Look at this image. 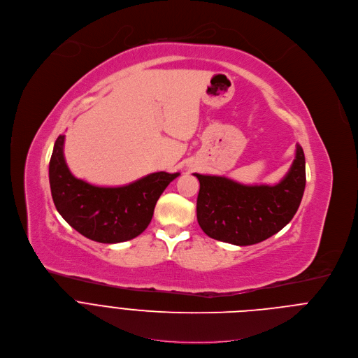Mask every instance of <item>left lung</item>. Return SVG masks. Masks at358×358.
<instances>
[{
  "mask_svg": "<svg viewBox=\"0 0 358 358\" xmlns=\"http://www.w3.org/2000/svg\"><path fill=\"white\" fill-rule=\"evenodd\" d=\"M199 180L196 217L210 238L234 245L258 244L280 231L296 215L306 189V157L296 159L276 185H244L220 176L194 174Z\"/></svg>",
  "mask_w": 358,
  "mask_h": 358,
  "instance_id": "1",
  "label": "left lung"
}]
</instances>
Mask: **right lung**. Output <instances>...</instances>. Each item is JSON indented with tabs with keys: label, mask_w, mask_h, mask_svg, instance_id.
Returning <instances> with one entry per match:
<instances>
[{
	"label": "right lung",
	"mask_w": 358,
	"mask_h": 358,
	"mask_svg": "<svg viewBox=\"0 0 358 358\" xmlns=\"http://www.w3.org/2000/svg\"><path fill=\"white\" fill-rule=\"evenodd\" d=\"M64 135L54 143L48 166L54 205L64 220L89 240L115 244L138 237L155 206L180 173H152L122 187H96L72 176L64 157Z\"/></svg>",
	"instance_id": "right-lung-1"
}]
</instances>
